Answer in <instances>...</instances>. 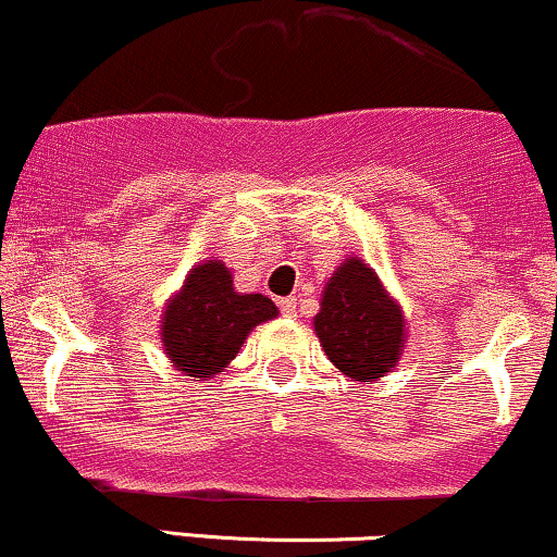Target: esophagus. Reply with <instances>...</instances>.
Instances as JSON below:
<instances>
[{"label":"esophagus","instance_id":"esophagus-1","mask_svg":"<svg viewBox=\"0 0 557 557\" xmlns=\"http://www.w3.org/2000/svg\"><path fill=\"white\" fill-rule=\"evenodd\" d=\"M280 311H283V315H287V319H293V315L298 313V311H295V298L280 300Z\"/></svg>","mask_w":557,"mask_h":557}]
</instances>
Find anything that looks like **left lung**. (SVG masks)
<instances>
[{"label":"left lung","mask_w":557,"mask_h":557,"mask_svg":"<svg viewBox=\"0 0 557 557\" xmlns=\"http://www.w3.org/2000/svg\"><path fill=\"white\" fill-rule=\"evenodd\" d=\"M400 302L360 257H347L323 285L313 331L336 370L372 383L396 368L408 342Z\"/></svg>","instance_id":"8db88e82"}]
</instances>
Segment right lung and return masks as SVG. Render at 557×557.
Returning a JSON list of instances; mask_svg holds the SVG:
<instances>
[{"label":"right lung","mask_w":557,"mask_h":557,"mask_svg":"<svg viewBox=\"0 0 557 557\" xmlns=\"http://www.w3.org/2000/svg\"><path fill=\"white\" fill-rule=\"evenodd\" d=\"M277 306L259 293H236L221 259L195 264L161 313V347L174 370L213 377L228 368L259 323L277 319Z\"/></svg>","instance_id":"right-lung-1"}]
</instances>
